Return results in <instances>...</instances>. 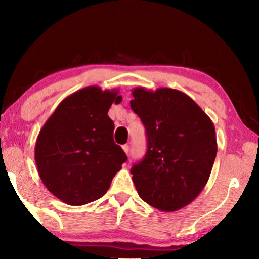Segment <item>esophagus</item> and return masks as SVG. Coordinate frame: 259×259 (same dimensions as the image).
Instances as JSON below:
<instances>
[{
    "label": "esophagus",
    "instance_id": "esophagus-1",
    "mask_svg": "<svg viewBox=\"0 0 259 259\" xmlns=\"http://www.w3.org/2000/svg\"><path fill=\"white\" fill-rule=\"evenodd\" d=\"M122 149H123V151L125 153V155L126 156H129V150H130V147L128 146V145H124V146H122Z\"/></svg>",
    "mask_w": 259,
    "mask_h": 259
}]
</instances>
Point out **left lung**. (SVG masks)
<instances>
[{"mask_svg":"<svg viewBox=\"0 0 259 259\" xmlns=\"http://www.w3.org/2000/svg\"><path fill=\"white\" fill-rule=\"evenodd\" d=\"M133 96L148 140L144 159L131 168L136 190L155 209L180 210L209 181L218 150L213 122L181 91L136 88Z\"/></svg>","mask_w":259,"mask_h":259,"instance_id":"8db88e82","label":"left lung"}]
</instances>
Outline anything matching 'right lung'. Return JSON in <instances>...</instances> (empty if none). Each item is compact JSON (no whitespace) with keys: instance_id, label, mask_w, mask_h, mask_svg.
Segmentation results:
<instances>
[{"instance_id":"1","label":"right lung","mask_w":259,"mask_h":259,"mask_svg":"<svg viewBox=\"0 0 259 259\" xmlns=\"http://www.w3.org/2000/svg\"><path fill=\"white\" fill-rule=\"evenodd\" d=\"M122 96L118 90L88 86L58 104L40 130L34 160L44 185L68 205L99 200L126 156L114 144L108 112Z\"/></svg>"}]
</instances>
